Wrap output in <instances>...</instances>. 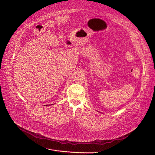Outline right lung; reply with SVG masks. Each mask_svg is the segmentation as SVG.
<instances>
[{
	"mask_svg": "<svg viewBox=\"0 0 155 155\" xmlns=\"http://www.w3.org/2000/svg\"><path fill=\"white\" fill-rule=\"evenodd\" d=\"M46 106H47V105H46Z\"/></svg>",
	"mask_w": 155,
	"mask_h": 155,
	"instance_id": "1",
	"label": "right lung"
}]
</instances>
